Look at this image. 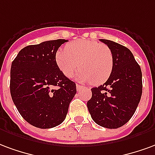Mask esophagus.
<instances>
[{"mask_svg": "<svg viewBox=\"0 0 155 155\" xmlns=\"http://www.w3.org/2000/svg\"><path fill=\"white\" fill-rule=\"evenodd\" d=\"M76 87H77V89H78V90H80V89H81L82 87V86L79 85V84H77Z\"/></svg>", "mask_w": 155, "mask_h": 155, "instance_id": "1", "label": "esophagus"}]
</instances>
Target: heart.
I'll list each match as a JSON object with an SVG mask.
<instances>
[{
	"instance_id": "b5f03b06",
	"label": "heart",
	"mask_w": 155,
	"mask_h": 155,
	"mask_svg": "<svg viewBox=\"0 0 155 155\" xmlns=\"http://www.w3.org/2000/svg\"><path fill=\"white\" fill-rule=\"evenodd\" d=\"M58 68L64 76L71 78L74 72L78 81L92 82L99 85L106 82L113 69V54L107 45L92 40H78L71 43L65 49L56 53Z\"/></svg>"
}]
</instances>
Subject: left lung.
Segmentation results:
<instances>
[{
    "instance_id": "obj_1",
    "label": "left lung",
    "mask_w": 155,
    "mask_h": 155,
    "mask_svg": "<svg viewBox=\"0 0 155 155\" xmlns=\"http://www.w3.org/2000/svg\"><path fill=\"white\" fill-rule=\"evenodd\" d=\"M113 54V69L103 85L91 88L87 108L97 125L121 127L136 110L142 95V73L130 50L118 43L100 39Z\"/></svg>"
}]
</instances>
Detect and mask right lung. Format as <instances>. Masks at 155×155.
I'll use <instances>...</instances> for the list:
<instances>
[{
	"mask_svg": "<svg viewBox=\"0 0 155 155\" xmlns=\"http://www.w3.org/2000/svg\"><path fill=\"white\" fill-rule=\"evenodd\" d=\"M66 39H56L22 48L11 64L10 90L21 116L30 125L49 129L66 118L76 94L75 82L58 68L55 56Z\"/></svg>",
	"mask_w": 155,
	"mask_h": 155,
	"instance_id": "1",
	"label": "right lung"
}]
</instances>
